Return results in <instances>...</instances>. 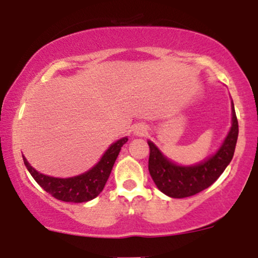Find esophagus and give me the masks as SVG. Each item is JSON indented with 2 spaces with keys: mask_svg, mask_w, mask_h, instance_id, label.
I'll return each mask as SVG.
<instances>
[{
  "mask_svg": "<svg viewBox=\"0 0 258 258\" xmlns=\"http://www.w3.org/2000/svg\"><path fill=\"white\" fill-rule=\"evenodd\" d=\"M147 133V128L144 125H136L135 128H133V135L135 136H138V137H142V136H144Z\"/></svg>",
  "mask_w": 258,
  "mask_h": 258,
  "instance_id": "34e87169",
  "label": "esophagus"
}]
</instances>
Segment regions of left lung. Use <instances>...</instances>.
Returning <instances> with one entry per match:
<instances>
[{"label": "left lung", "instance_id": "1", "mask_svg": "<svg viewBox=\"0 0 258 258\" xmlns=\"http://www.w3.org/2000/svg\"><path fill=\"white\" fill-rule=\"evenodd\" d=\"M232 126L226 138L209 158L193 165H180L168 159L161 150L148 141L150 149L149 173L160 191L170 198L182 199L195 195L209 188L218 179L232 161L238 141V120L232 100Z\"/></svg>", "mask_w": 258, "mask_h": 258}]
</instances>
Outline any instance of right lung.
I'll list each match as a JSON object with an SVG mask.
<instances>
[{
	"mask_svg": "<svg viewBox=\"0 0 258 258\" xmlns=\"http://www.w3.org/2000/svg\"><path fill=\"white\" fill-rule=\"evenodd\" d=\"M128 141L127 137L117 139L111 144L105 153L103 154L99 161L86 172L68 178L47 176L38 172L29 164V161L23 155L24 164L34 179L40 184L47 193H49L55 199L65 203H87L97 198L105 186L112 166L119 155L121 147Z\"/></svg>",
	"mask_w": 258,
	"mask_h": 258,
	"instance_id": "1",
	"label": "right lung"
}]
</instances>
